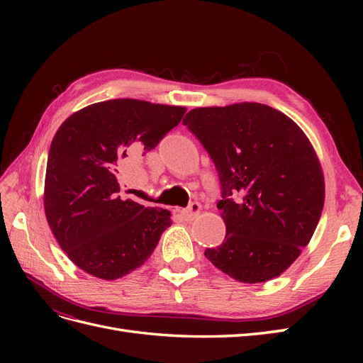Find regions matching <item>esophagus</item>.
Returning a JSON list of instances; mask_svg holds the SVG:
<instances>
[{"instance_id": "1", "label": "esophagus", "mask_w": 363, "mask_h": 363, "mask_svg": "<svg viewBox=\"0 0 363 363\" xmlns=\"http://www.w3.org/2000/svg\"><path fill=\"white\" fill-rule=\"evenodd\" d=\"M201 212V204L200 203H192L188 208H182L180 216L184 219V221H192L194 218H196Z\"/></svg>"}]
</instances>
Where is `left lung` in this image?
I'll return each mask as SVG.
<instances>
[{
    "label": "left lung",
    "instance_id": "left-lung-1",
    "mask_svg": "<svg viewBox=\"0 0 363 363\" xmlns=\"http://www.w3.org/2000/svg\"><path fill=\"white\" fill-rule=\"evenodd\" d=\"M183 124L211 155L223 188L216 206L225 239L204 256L238 281L279 277L311 242L324 206V174L309 138L260 103L196 107Z\"/></svg>",
    "mask_w": 363,
    "mask_h": 363
}]
</instances>
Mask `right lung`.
<instances>
[{"mask_svg": "<svg viewBox=\"0 0 363 363\" xmlns=\"http://www.w3.org/2000/svg\"><path fill=\"white\" fill-rule=\"evenodd\" d=\"M186 107L118 98L74 112L52 138L43 208L60 248L94 277L116 280L142 267L171 221L167 208L119 195L121 162L155 148Z\"/></svg>", "mask_w": 363, "mask_h": 363, "instance_id": "1", "label": "right lung"}]
</instances>
